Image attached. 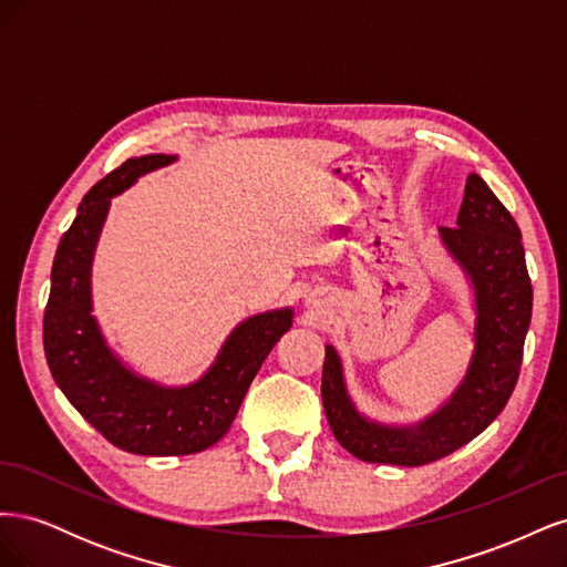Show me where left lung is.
I'll return each mask as SVG.
<instances>
[{"instance_id":"8db88e82","label":"left lung","mask_w":567,"mask_h":567,"mask_svg":"<svg viewBox=\"0 0 567 567\" xmlns=\"http://www.w3.org/2000/svg\"><path fill=\"white\" fill-rule=\"evenodd\" d=\"M442 241L468 271L475 286V354L466 381L437 414L416 427H388L357 414L340 359L326 346L321 400L336 440L352 456L392 466H425L456 452L502 414L523 364L525 333L532 319V284L516 219L475 173L456 227H442Z\"/></svg>"}]
</instances>
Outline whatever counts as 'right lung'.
I'll use <instances>...</instances> for the list:
<instances>
[{
	"instance_id": "obj_1",
	"label": "right lung",
	"mask_w": 567,
	"mask_h": 567,
	"mask_svg": "<svg viewBox=\"0 0 567 567\" xmlns=\"http://www.w3.org/2000/svg\"><path fill=\"white\" fill-rule=\"evenodd\" d=\"M175 156L130 158L82 198L78 217L61 238L44 310V354L51 375L84 421L117 450L144 456L196 454L229 431L246 392L293 312L257 315L236 326L217 362L188 388H161L127 371L106 348L92 312L90 267L111 198L136 177Z\"/></svg>"
}]
</instances>
